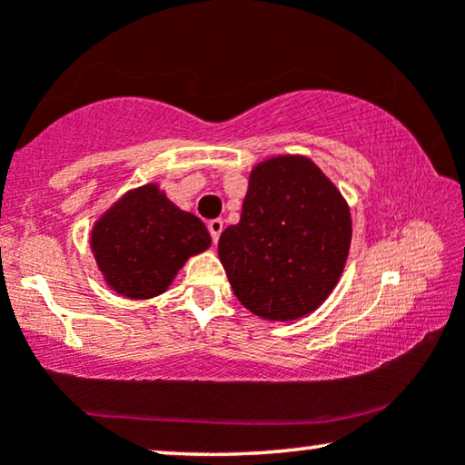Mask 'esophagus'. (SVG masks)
Wrapping results in <instances>:
<instances>
[{
    "label": "esophagus",
    "mask_w": 465,
    "mask_h": 465,
    "mask_svg": "<svg viewBox=\"0 0 465 465\" xmlns=\"http://www.w3.org/2000/svg\"><path fill=\"white\" fill-rule=\"evenodd\" d=\"M207 228H209V234H212L213 243H218L220 234H222V231H224V222H222V220H212L207 224Z\"/></svg>",
    "instance_id": "1"
}]
</instances>
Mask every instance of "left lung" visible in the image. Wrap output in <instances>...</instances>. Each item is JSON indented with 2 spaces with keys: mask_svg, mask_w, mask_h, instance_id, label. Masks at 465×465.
<instances>
[{
  "mask_svg": "<svg viewBox=\"0 0 465 465\" xmlns=\"http://www.w3.org/2000/svg\"><path fill=\"white\" fill-rule=\"evenodd\" d=\"M351 213L307 156H275L252 169L239 224L218 253L234 296L253 315L292 322L313 313L345 269Z\"/></svg>",
  "mask_w": 465,
  "mask_h": 465,
  "instance_id": "obj_1",
  "label": "left lung"
}]
</instances>
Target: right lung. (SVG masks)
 Returning a JSON list of instances; mask_svg holds the SVG:
<instances>
[{
    "label": "right lung",
    "mask_w": 465,
    "mask_h": 465,
    "mask_svg": "<svg viewBox=\"0 0 465 465\" xmlns=\"http://www.w3.org/2000/svg\"><path fill=\"white\" fill-rule=\"evenodd\" d=\"M209 245L205 224L173 205L156 183L126 193L91 232L99 271L126 298L163 294L186 260Z\"/></svg>",
    "instance_id": "obj_1"
}]
</instances>
